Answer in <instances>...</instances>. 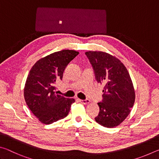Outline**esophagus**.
Returning a JSON list of instances; mask_svg holds the SVG:
<instances>
[{
    "label": "esophagus",
    "instance_id": "obj_1",
    "mask_svg": "<svg viewBox=\"0 0 159 159\" xmlns=\"http://www.w3.org/2000/svg\"><path fill=\"white\" fill-rule=\"evenodd\" d=\"M79 102H80V103L82 104H88L90 102V99H79Z\"/></svg>",
    "mask_w": 159,
    "mask_h": 159
}]
</instances>
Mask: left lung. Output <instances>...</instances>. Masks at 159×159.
Returning <instances> with one entry per match:
<instances>
[{
  "instance_id": "obj_1",
  "label": "left lung",
  "mask_w": 159,
  "mask_h": 159,
  "mask_svg": "<svg viewBox=\"0 0 159 159\" xmlns=\"http://www.w3.org/2000/svg\"><path fill=\"white\" fill-rule=\"evenodd\" d=\"M93 66L97 82L104 85L99 112L95 120L106 128L120 124L130 114L135 94L133 82L126 67L118 59L108 53L86 52Z\"/></svg>"
}]
</instances>
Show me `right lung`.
Wrapping results in <instances>:
<instances>
[{"instance_id": "1", "label": "right lung", "mask_w": 159, "mask_h": 159, "mask_svg": "<svg viewBox=\"0 0 159 159\" xmlns=\"http://www.w3.org/2000/svg\"><path fill=\"white\" fill-rule=\"evenodd\" d=\"M79 52L63 50L41 59L32 66L26 79L24 95L31 112L45 124H51L68 115L73 98L57 95L55 83L61 80L66 66Z\"/></svg>"}]
</instances>
